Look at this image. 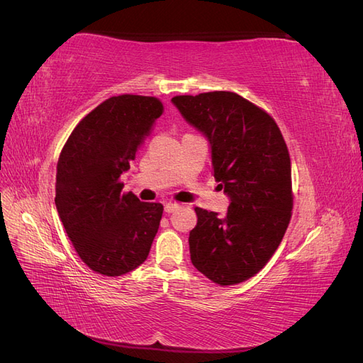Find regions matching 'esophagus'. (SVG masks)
Segmentation results:
<instances>
[{
  "mask_svg": "<svg viewBox=\"0 0 363 363\" xmlns=\"http://www.w3.org/2000/svg\"><path fill=\"white\" fill-rule=\"evenodd\" d=\"M179 207H180V204H177V203H167L164 204V212L172 213L174 211H177Z\"/></svg>",
  "mask_w": 363,
  "mask_h": 363,
  "instance_id": "esophagus-1",
  "label": "esophagus"
}]
</instances>
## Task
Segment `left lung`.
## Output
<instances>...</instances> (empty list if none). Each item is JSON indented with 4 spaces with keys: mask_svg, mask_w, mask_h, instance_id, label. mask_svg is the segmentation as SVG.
<instances>
[{
    "mask_svg": "<svg viewBox=\"0 0 363 363\" xmlns=\"http://www.w3.org/2000/svg\"><path fill=\"white\" fill-rule=\"evenodd\" d=\"M171 103L208 140L213 177L230 200L224 216L195 208L192 265L221 286L240 283L265 267L288 228V147L276 121L235 92L180 95Z\"/></svg>",
    "mask_w": 363,
    "mask_h": 363,
    "instance_id": "1",
    "label": "left lung"
}]
</instances>
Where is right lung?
<instances>
[{"label":"right lung","instance_id":"right-lung-1","mask_svg":"<svg viewBox=\"0 0 363 363\" xmlns=\"http://www.w3.org/2000/svg\"><path fill=\"white\" fill-rule=\"evenodd\" d=\"M162 111L155 96L108 98L80 121L60 152L59 218L82 260L103 276L140 267L159 230L163 206L123 194L121 175Z\"/></svg>","mask_w":363,"mask_h":363}]
</instances>
